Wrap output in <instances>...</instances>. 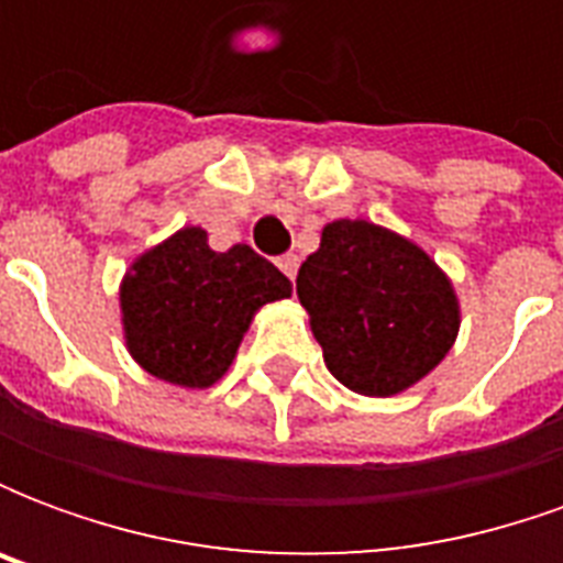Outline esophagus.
<instances>
[{"instance_id":"esophagus-1","label":"esophagus","mask_w":563,"mask_h":563,"mask_svg":"<svg viewBox=\"0 0 563 563\" xmlns=\"http://www.w3.org/2000/svg\"><path fill=\"white\" fill-rule=\"evenodd\" d=\"M277 265H280V271L289 280H295V274H298V256L295 253H286V256L277 258Z\"/></svg>"}]
</instances>
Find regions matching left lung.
Segmentation results:
<instances>
[{
  "label": "left lung",
  "instance_id": "1",
  "mask_svg": "<svg viewBox=\"0 0 563 563\" xmlns=\"http://www.w3.org/2000/svg\"><path fill=\"white\" fill-rule=\"evenodd\" d=\"M295 283L331 377L367 398L416 386L459 338L461 305L446 271L377 222H329Z\"/></svg>",
  "mask_w": 563,
  "mask_h": 563
}]
</instances>
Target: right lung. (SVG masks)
<instances>
[{
	"label": "right lung",
	"instance_id": "add662e5",
	"mask_svg": "<svg viewBox=\"0 0 563 563\" xmlns=\"http://www.w3.org/2000/svg\"><path fill=\"white\" fill-rule=\"evenodd\" d=\"M289 295V277L253 246L217 253L201 225H184L144 250L123 274V341L156 379L210 389L232 367L258 310Z\"/></svg>",
	"mask_w": 563,
	"mask_h": 563
}]
</instances>
